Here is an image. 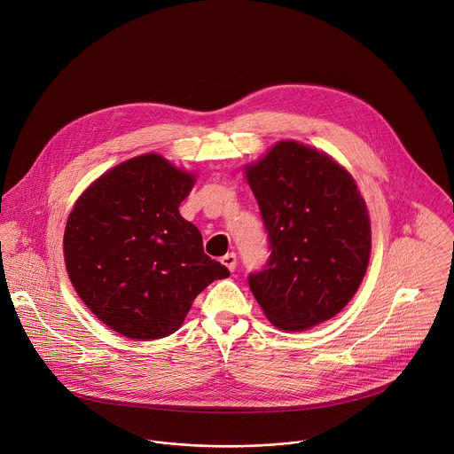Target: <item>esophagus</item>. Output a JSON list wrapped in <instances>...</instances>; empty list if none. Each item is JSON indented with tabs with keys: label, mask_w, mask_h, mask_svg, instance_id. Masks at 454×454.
<instances>
[{
	"label": "esophagus",
	"mask_w": 454,
	"mask_h": 454,
	"mask_svg": "<svg viewBox=\"0 0 454 454\" xmlns=\"http://www.w3.org/2000/svg\"><path fill=\"white\" fill-rule=\"evenodd\" d=\"M221 262H223L230 271H235V268H237V254H235V253H226V254L221 258Z\"/></svg>",
	"instance_id": "obj_1"
}]
</instances>
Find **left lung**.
I'll list each match as a JSON object with an SVG mask.
<instances>
[{"mask_svg": "<svg viewBox=\"0 0 454 454\" xmlns=\"http://www.w3.org/2000/svg\"><path fill=\"white\" fill-rule=\"evenodd\" d=\"M271 254L249 273L253 296L275 327L305 331L334 317L368 268L370 217L354 177L331 156L278 142L246 167Z\"/></svg>", "mask_w": 454, "mask_h": 454, "instance_id": "1", "label": "left lung"}]
</instances>
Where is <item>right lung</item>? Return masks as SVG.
<instances>
[{
  "label": "right lung",
  "mask_w": 454,
  "mask_h": 454,
  "mask_svg": "<svg viewBox=\"0 0 454 454\" xmlns=\"http://www.w3.org/2000/svg\"><path fill=\"white\" fill-rule=\"evenodd\" d=\"M193 176L160 154L127 160L75 203L64 261L86 307L114 333L140 341L176 333L196 296L230 277L179 214Z\"/></svg>",
  "instance_id": "add662e5"
}]
</instances>
